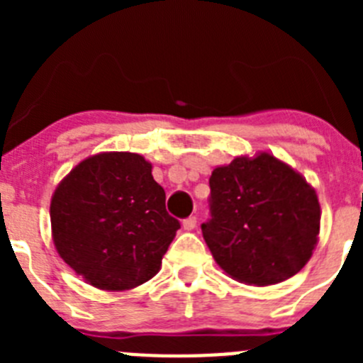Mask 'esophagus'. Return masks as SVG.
<instances>
[{"label":"esophagus","instance_id":"34e87169","mask_svg":"<svg viewBox=\"0 0 363 363\" xmlns=\"http://www.w3.org/2000/svg\"><path fill=\"white\" fill-rule=\"evenodd\" d=\"M196 223H198V218L194 216V214H191V216L185 218L184 220V229H187V230L194 229V227H196Z\"/></svg>","mask_w":363,"mask_h":363}]
</instances>
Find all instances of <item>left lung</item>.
<instances>
[{
	"label": "left lung",
	"mask_w": 363,
	"mask_h": 363,
	"mask_svg": "<svg viewBox=\"0 0 363 363\" xmlns=\"http://www.w3.org/2000/svg\"><path fill=\"white\" fill-rule=\"evenodd\" d=\"M211 218L201 223L216 264L234 280L272 285L294 277L318 240L314 189L271 154L236 158L209 178Z\"/></svg>",
	"instance_id": "obj_1"
}]
</instances>
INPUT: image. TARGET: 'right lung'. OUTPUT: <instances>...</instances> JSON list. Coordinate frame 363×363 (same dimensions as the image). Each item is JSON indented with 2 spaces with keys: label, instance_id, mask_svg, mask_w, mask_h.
Listing matches in <instances>:
<instances>
[{
  "label": "right lung",
  "instance_id": "add662e5",
  "mask_svg": "<svg viewBox=\"0 0 363 363\" xmlns=\"http://www.w3.org/2000/svg\"><path fill=\"white\" fill-rule=\"evenodd\" d=\"M50 223L63 262L105 291L150 280L179 229L152 167L134 152L83 160L54 192Z\"/></svg>",
  "mask_w": 363,
  "mask_h": 363
}]
</instances>
